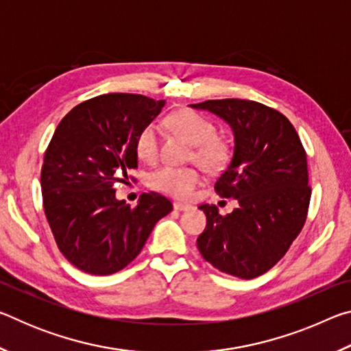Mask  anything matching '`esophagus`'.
<instances>
[{
  "mask_svg": "<svg viewBox=\"0 0 351 351\" xmlns=\"http://www.w3.org/2000/svg\"><path fill=\"white\" fill-rule=\"evenodd\" d=\"M173 207H175V210H178V212H184V210H189L192 206H189L186 203H173Z\"/></svg>",
  "mask_w": 351,
  "mask_h": 351,
  "instance_id": "esophagus-1",
  "label": "esophagus"
}]
</instances>
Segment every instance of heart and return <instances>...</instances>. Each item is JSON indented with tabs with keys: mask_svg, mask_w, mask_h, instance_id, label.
Returning a JSON list of instances; mask_svg holds the SVG:
<instances>
[{
	"mask_svg": "<svg viewBox=\"0 0 351 351\" xmlns=\"http://www.w3.org/2000/svg\"><path fill=\"white\" fill-rule=\"evenodd\" d=\"M167 125L195 144L193 161L209 171L223 170L230 161V145L217 136L215 123L193 110H178L167 117ZM134 152L141 161L154 162L159 156V127L154 122L139 130L134 139ZM203 175L197 167L164 165L148 176V186L178 199L192 197Z\"/></svg>",
	"mask_w": 351,
	"mask_h": 351,
	"instance_id": "heart-1",
	"label": "heart"
}]
</instances>
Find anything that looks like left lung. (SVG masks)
Instances as JSON below:
<instances>
[{"mask_svg": "<svg viewBox=\"0 0 351 351\" xmlns=\"http://www.w3.org/2000/svg\"><path fill=\"white\" fill-rule=\"evenodd\" d=\"M223 117L234 130V156L213 189L240 206L221 215L203 204L207 224L198 237L203 258L224 274L255 278L269 271L300 234L310 207L306 152L280 111L241 99L190 105Z\"/></svg>", "mask_w": 351, "mask_h": 351, "instance_id": "left-lung-1", "label": "left lung"}]
</instances>
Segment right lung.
<instances>
[{
    "instance_id": "add662e5",
    "label": "right lung",
    "mask_w": 351,
    "mask_h": 351,
    "mask_svg": "<svg viewBox=\"0 0 351 351\" xmlns=\"http://www.w3.org/2000/svg\"><path fill=\"white\" fill-rule=\"evenodd\" d=\"M165 105L141 94L112 93L74 106L45 152L41 195L57 247L69 263L110 276L138 257L159 219L173 209L156 192L136 207L117 201L121 171L138 167L134 139Z\"/></svg>"
}]
</instances>
